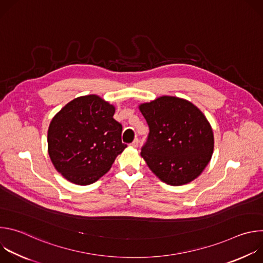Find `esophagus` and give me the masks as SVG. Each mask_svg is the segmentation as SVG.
Instances as JSON below:
<instances>
[{"mask_svg":"<svg viewBox=\"0 0 263 263\" xmlns=\"http://www.w3.org/2000/svg\"><path fill=\"white\" fill-rule=\"evenodd\" d=\"M138 144H139V140L136 138V139H134V140H133V142L131 143V146H133V147H137V146H138Z\"/></svg>","mask_w":263,"mask_h":263,"instance_id":"1","label":"esophagus"}]
</instances>
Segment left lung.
I'll use <instances>...</instances> for the list:
<instances>
[{
  "mask_svg": "<svg viewBox=\"0 0 263 263\" xmlns=\"http://www.w3.org/2000/svg\"><path fill=\"white\" fill-rule=\"evenodd\" d=\"M149 133L141 157L162 182L179 186L198 178L214 147L212 128L190 101L163 96L139 105Z\"/></svg>",
  "mask_w": 263,
  "mask_h": 263,
  "instance_id": "left-lung-1",
  "label": "left lung"
}]
</instances>
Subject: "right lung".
<instances>
[{
    "label": "right lung",
    "instance_id": "1",
    "mask_svg": "<svg viewBox=\"0 0 263 263\" xmlns=\"http://www.w3.org/2000/svg\"><path fill=\"white\" fill-rule=\"evenodd\" d=\"M116 108L96 95L67 103L48 130V152L57 172L78 185H88L105 175L127 147Z\"/></svg>",
    "mask_w": 263,
    "mask_h": 263
}]
</instances>
